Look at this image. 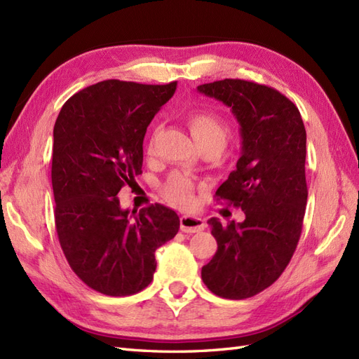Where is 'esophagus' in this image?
I'll use <instances>...</instances> for the list:
<instances>
[{
    "mask_svg": "<svg viewBox=\"0 0 359 359\" xmlns=\"http://www.w3.org/2000/svg\"><path fill=\"white\" fill-rule=\"evenodd\" d=\"M203 226H205L203 220L196 216H181L180 219V228L182 232H187V234L199 232L203 229Z\"/></svg>",
    "mask_w": 359,
    "mask_h": 359,
    "instance_id": "esophagus-1",
    "label": "esophagus"
}]
</instances>
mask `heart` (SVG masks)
<instances>
[{"label": "heart", "mask_w": 359, "mask_h": 359, "mask_svg": "<svg viewBox=\"0 0 359 359\" xmlns=\"http://www.w3.org/2000/svg\"><path fill=\"white\" fill-rule=\"evenodd\" d=\"M186 121L199 148L205 147V144H212V147H217L220 149L225 147L229 130L225 121L216 113L207 110L190 111ZM163 193L168 201L178 207H190L195 201L193 182L182 173H173L168 182L164 184Z\"/></svg>", "instance_id": "b5f03b06"}]
</instances>
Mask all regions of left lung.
I'll use <instances>...</instances> for the list:
<instances>
[{
    "mask_svg": "<svg viewBox=\"0 0 359 359\" xmlns=\"http://www.w3.org/2000/svg\"><path fill=\"white\" fill-rule=\"evenodd\" d=\"M198 92L228 105L240 123L241 156L216 196L246 219L208 220L217 250L201 272L211 293L240 300L272 285L296 250L308 198L306 131L296 105L269 86L225 79Z\"/></svg>",
    "mask_w": 359,
    "mask_h": 359,
    "instance_id": "left-lung-1",
    "label": "left lung"
}]
</instances>
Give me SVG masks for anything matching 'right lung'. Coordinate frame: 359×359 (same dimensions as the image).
Segmentation results:
<instances>
[{
  "label": "right lung",
  "mask_w": 359,
  "mask_h": 359,
  "mask_svg": "<svg viewBox=\"0 0 359 359\" xmlns=\"http://www.w3.org/2000/svg\"><path fill=\"white\" fill-rule=\"evenodd\" d=\"M177 89L105 80L71 96L54 125L53 191L57 237L86 285L131 296L154 278L156 250L177 236L180 217L160 205L122 210L118 193L142 173L143 139Z\"/></svg>",
  "instance_id": "1"
}]
</instances>
